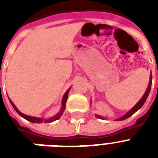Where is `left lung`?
<instances>
[{
  "instance_id": "8db88e82",
  "label": "left lung",
  "mask_w": 158,
  "mask_h": 158,
  "mask_svg": "<svg viewBox=\"0 0 158 158\" xmlns=\"http://www.w3.org/2000/svg\"><path fill=\"white\" fill-rule=\"evenodd\" d=\"M152 74H150V78H149V84H148V86L147 88V90H146V92H145V94H143V96L142 97V98L140 99L139 101L137 103H136V105L134 106L131 109H130L129 111H127V112L125 113V115H123L121 117L118 118V119H115V120H125V119H127V118H129L130 116H131L132 115H134L137 110H139L140 109V108L142 107L143 105L144 104V102H146V100H147L148 97V94H149L150 93V90H151V87H152ZM98 118H100V119H102V120H104L105 118L103 117V116H102V115H95Z\"/></svg>"
}]
</instances>
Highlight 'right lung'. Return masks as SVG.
<instances>
[{
	"label": "right lung",
	"mask_w": 158,
	"mask_h": 158,
	"mask_svg": "<svg viewBox=\"0 0 158 158\" xmlns=\"http://www.w3.org/2000/svg\"><path fill=\"white\" fill-rule=\"evenodd\" d=\"M69 89H70V88H69V89H68V90H67L65 93H64V96H63V98H62V101H61V107H60V110L58 111V113H57V114H56L55 115H53L52 117L48 118V119H45V118H40V117H35V116H31V115H24V114H23V113L21 112V111H19V110H18V108L16 107L15 105L13 103V102L11 101L10 99L9 98V100H10V102L11 105H12V106L14 107V109H15L16 111H17V113H18L19 115H20V116H22L23 118H24L25 120H28V121H30V122L39 123V124H40V123H51V122H53V121H55V120H58V119H60V116L62 115V114H63V112H64V108H65V103H66L67 98H68V94H69Z\"/></svg>",
	"instance_id": "obj_1"
}]
</instances>
